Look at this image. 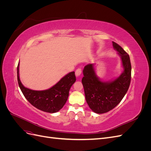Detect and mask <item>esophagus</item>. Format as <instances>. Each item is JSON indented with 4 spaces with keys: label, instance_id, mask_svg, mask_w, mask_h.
<instances>
[{
    "label": "esophagus",
    "instance_id": "esophagus-1",
    "mask_svg": "<svg viewBox=\"0 0 151 151\" xmlns=\"http://www.w3.org/2000/svg\"><path fill=\"white\" fill-rule=\"evenodd\" d=\"M81 72H82V70L80 68H78L77 69H76V76L77 77H79L81 74Z\"/></svg>",
    "mask_w": 151,
    "mask_h": 151
}]
</instances>
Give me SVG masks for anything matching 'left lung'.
<instances>
[{
    "label": "left lung",
    "mask_w": 151,
    "mask_h": 151,
    "mask_svg": "<svg viewBox=\"0 0 151 151\" xmlns=\"http://www.w3.org/2000/svg\"><path fill=\"white\" fill-rule=\"evenodd\" d=\"M114 49L121 57L123 72L115 80L103 82L96 74L94 64L86 65L82 79L86 102L91 110L102 114L111 110L120 103L129 88L131 63L129 54L119 45L113 42Z\"/></svg>",
    "instance_id": "1"
}]
</instances>
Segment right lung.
Listing matches in <instances>:
<instances>
[{"label": "right lung", "mask_w": 151, "mask_h": 151, "mask_svg": "<svg viewBox=\"0 0 151 151\" xmlns=\"http://www.w3.org/2000/svg\"><path fill=\"white\" fill-rule=\"evenodd\" d=\"M19 62L17 67V81L26 99L37 109L47 113H56L63 108L68 97L69 90L76 81L74 72H69L48 89L35 91L22 85L19 79Z\"/></svg>", "instance_id": "1"}]
</instances>
